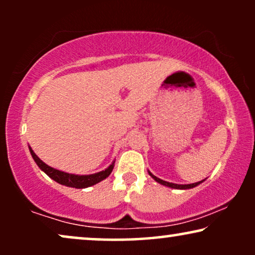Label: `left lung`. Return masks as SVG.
I'll use <instances>...</instances> for the list:
<instances>
[{
	"mask_svg": "<svg viewBox=\"0 0 255 255\" xmlns=\"http://www.w3.org/2000/svg\"><path fill=\"white\" fill-rule=\"evenodd\" d=\"M148 174L152 176V179L155 180L158 183L162 184V186L173 188V189H190V188L197 187L198 184L202 183V182H203V181H204V180H202V181H198V182H196V183H190V184H176V183L167 182V181H163V180H161V179H159V177H156V176L153 175V174H152L151 172H149V170H148Z\"/></svg>",
	"mask_w": 255,
	"mask_h": 255,
	"instance_id": "obj_1",
	"label": "left lung"
}]
</instances>
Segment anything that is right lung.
<instances>
[{"label": "right lung", "instance_id": "obj_1", "mask_svg": "<svg viewBox=\"0 0 255 255\" xmlns=\"http://www.w3.org/2000/svg\"><path fill=\"white\" fill-rule=\"evenodd\" d=\"M29 149H30L31 155H32V158L34 160V162H36L38 167H39V168L43 170L46 175L50 176L52 180H54L55 182L62 184V186L78 188V189H83V188L92 187L94 184L99 183L104 179H107V177L111 174V172H113L114 166H115V161H114L109 167H108V168L102 170V172L89 174V175H75V174L65 173L59 169L52 168V167L46 165V163L41 161V160L38 158L36 153L32 151V148H31L30 146H29Z\"/></svg>", "mask_w": 255, "mask_h": 255}]
</instances>
